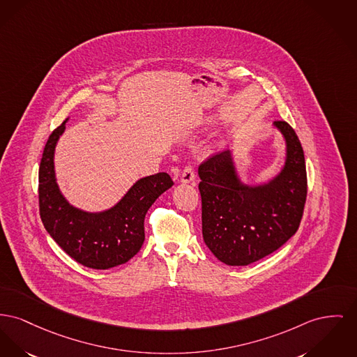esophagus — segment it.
<instances>
[{
    "label": "esophagus",
    "mask_w": 357,
    "mask_h": 357,
    "mask_svg": "<svg viewBox=\"0 0 357 357\" xmlns=\"http://www.w3.org/2000/svg\"><path fill=\"white\" fill-rule=\"evenodd\" d=\"M195 181V174H194V168L191 166L183 168L182 175H181V182L182 183H194Z\"/></svg>",
    "instance_id": "34e87169"
}]
</instances>
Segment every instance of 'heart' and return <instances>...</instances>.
Returning <instances> with one entry per match:
<instances>
[{
	"label": "heart",
	"instance_id": "b5f03b06",
	"mask_svg": "<svg viewBox=\"0 0 357 357\" xmlns=\"http://www.w3.org/2000/svg\"><path fill=\"white\" fill-rule=\"evenodd\" d=\"M204 123H205V120H204L202 117H199V119H197V120L194 121V126L198 128V126H204Z\"/></svg>",
	"mask_w": 357,
	"mask_h": 357
}]
</instances>
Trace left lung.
Masks as SVG:
<instances>
[{
    "label": "left lung",
    "mask_w": 357,
    "mask_h": 357,
    "mask_svg": "<svg viewBox=\"0 0 357 357\" xmlns=\"http://www.w3.org/2000/svg\"><path fill=\"white\" fill-rule=\"evenodd\" d=\"M273 126L284 140V159L271 179L244 182L233 149L198 168L204 241L227 266H248L276 251L302 218L307 194L303 149L286 121Z\"/></svg>",
    "instance_id": "8db88e82"
}]
</instances>
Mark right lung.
<instances>
[{"mask_svg":"<svg viewBox=\"0 0 357 357\" xmlns=\"http://www.w3.org/2000/svg\"><path fill=\"white\" fill-rule=\"evenodd\" d=\"M50 136L39 168V205L43 225L68 256L84 267L109 270L124 264L144 243V218L152 204L174 182L167 172L137 179L123 198L101 211L74 206L62 192L55 174V149L66 123Z\"/></svg>","mask_w":357,"mask_h":357,"instance_id":"right-lung-1","label":"right lung"}]
</instances>
